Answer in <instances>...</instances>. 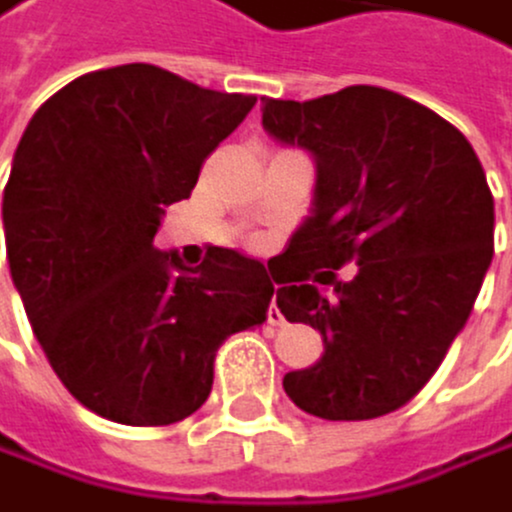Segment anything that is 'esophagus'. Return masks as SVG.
<instances>
[{
  "label": "esophagus",
  "mask_w": 512,
  "mask_h": 512,
  "mask_svg": "<svg viewBox=\"0 0 512 512\" xmlns=\"http://www.w3.org/2000/svg\"><path fill=\"white\" fill-rule=\"evenodd\" d=\"M269 323H272V326H281V323H285V319H281V310L275 307V294H272V304H269Z\"/></svg>",
  "instance_id": "34e87169"
}]
</instances>
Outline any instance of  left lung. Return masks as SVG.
<instances>
[{
    "label": "left lung",
    "mask_w": 512,
    "mask_h": 512,
    "mask_svg": "<svg viewBox=\"0 0 512 512\" xmlns=\"http://www.w3.org/2000/svg\"><path fill=\"white\" fill-rule=\"evenodd\" d=\"M262 126L316 154V208L269 266L278 310L326 348L285 373L288 399L326 421L396 412L437 373L491 266L494 196L478 154L434 110L373 85L304 104L266 97ZM348 261L359 269L339 282Z\"/></svg>",
    "instance_id": "obj_1"
}]
</instances>
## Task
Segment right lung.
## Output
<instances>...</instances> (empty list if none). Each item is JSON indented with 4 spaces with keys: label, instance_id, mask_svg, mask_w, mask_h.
Here are the masks:
<instances>
[{
    "label": "right lung",
    "instance_id": "right-lung-1",
    "mask_svg": "<svg viewBox=\"0 0 512 512\" xmlns=\"http://www.w3.org/2000/svg\"><path fill=\"white\" fill-rule=\"evenodd\" d=\"M253 104L129 62L69 81L21 135L2 193L8 269L56 377L100 418H189L224 339L266 323L259 259L212 246L186 269L154 250L164 208Z\"/></svg>",
    "mask_w": 512,
    "mask_h": 512
}]
</instances>
